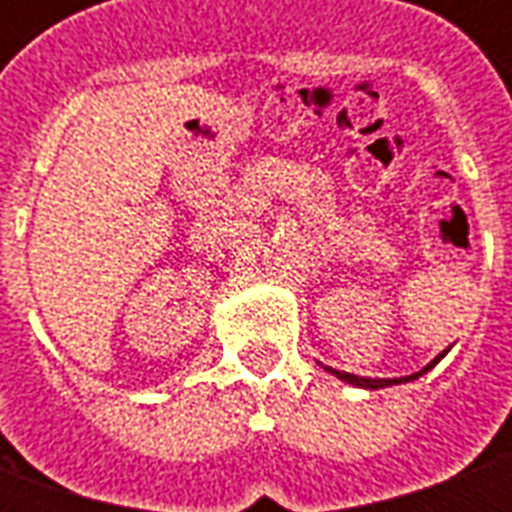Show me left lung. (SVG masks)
I'll return each instance as SVG.
<instances>
[{
    "label": "left lung",
    "mask_w": 512,
    "mask_h": 512,
    "mask_svg": "<svg viewBox=\"0 0 512 512\" xmlns=\"http://www.w3.org/2000/svg\"><path fill=\"white\" fill-rule=\"evenodd\" d=\"M444 354H447V351H444ZM444 354H441V356H444ZM441 356H436V359H433V362H430L428 367H422L419 373H414V376H406V378H362V376H354V373H345V370H332V367H329V370H332V373H334V376H337V378H343V381H348V384L365 386V389H384V386L406 384V381H414V378H419V376H422V373H428L430 367L436 365V362H439Z\"/></svg>",
    "instance_id": "8db88e82"
}]
</instances>
